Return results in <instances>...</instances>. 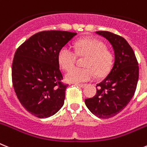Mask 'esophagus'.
I'll use <instances>...</instances> for the list:
<instances>
[{
	"instance_id": "obj_1",
	"label": "esophagus",
	"mask_w": 147,
	"mask_h": 147,
	"mask_svg": "<svg viewBox=\"0 0 147 147\" xmlns=\"http://www.w3.org/2000/svg\"><path fill=\"white\" fill-rule=\"evenodd\" d=\"M75 85L80 86V87H81V88H84V87H85V86H86V84H80V83H76V84H75Z\"/></svg>"
}]
</instances>
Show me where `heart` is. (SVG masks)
Instances as JSON below:
<instances>
[{
	"instance_id": "obj_1",
	"label": "heart",
	"mask_w": 147,
	"mask_h": 147,
	"mask_svg": "<svg viewBox=\"0 0 147 147\" xmlns=\"http://www.w3.org/2000/svg\"><path fill=\"white\" fill-rule=\"evenodd\" d=\"M76 53L80 56H86L84 63L86 68H73L65 75V80L69 82L79 83L86 82L94 76L99 77L106 75L113 63L111 52L106 49L102 41L94 38H82L75 44ZM76 55L68 46H64L59 51L58 61L61 67L68 70L74 65Z\"/></svg>"
}]
</instances>
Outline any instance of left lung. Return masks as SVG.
<instances>
[{"instance_id": "8db88e82", "label": "left lung", "mask_w": 147, "mask_h": 147, "mask_svg": "<svg viewBox=\"0 0 147 147\" xmlns=\"http://www.w3.org/2000/svg\"><path fill=\"white\" fill-rule=\"evenodd\" d=\"M106 38L115 53L112 68L96 85V94L85 103L93 115L107 119L117 115L133 97L138 81L139 67L135 53L126 40L108 31H96Z\"/></svg>"}]
</instances>
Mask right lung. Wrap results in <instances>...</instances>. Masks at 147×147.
I'll use <instances>...</instances> for the list:
<instances>
[{"instance_id": "add662e5", "label": "right lung", "mask_w": 147, "mask_h": 147, "mask_svg": "<svg viewBox=\"0 0 147 147\" xmlns=\"http://www.w3.org/2000/svg\"><path fill=\"white\" fill-rule=\"evenodd\" d=\"M76 32L41 31L17 49L12 66V79L18 99L31 115L47 118L64 105L68 85L61 82L58 53Z\"/></svg>"}]
</instances>
